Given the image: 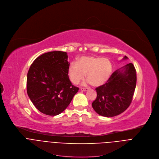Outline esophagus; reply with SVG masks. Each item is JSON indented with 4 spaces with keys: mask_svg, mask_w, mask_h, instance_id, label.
<instances>
[{
    "mask_svg": "<svg viewBox=\"0 0 159 159\" xmlns=\"http://www.w3.org/2000/svg\"><path fill=\"white\" fill-rule=\"evenodd\" d=\"M89 89V88H87V87H86V88H84V87H81L80 88V90H82V91H87V90H88Z\"/></svg>",
    "mask_w": 159,
    "mask_h": 159,
    "instance_id": "esophagus-1",
    "label": "esophagus"
}]
</instances>
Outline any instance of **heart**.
Listing matches in <instances>:
<instances>
[{
    "label": "heart",
    "instance_id": "b5f03b06",
    "mask_svg": "<svg viewBox=\"0 0 159 159\" xmlns=\"http://www.w3.org/2000/svg\"><path fill=\"white\" fill-rule=\"evenodd\" d=\"M112 72V65L108 58L96 56L82 57L77 62H72L68 69V75L73 84H79L86 74L89 81L94 87L107 83Z\"/></svg>",
    "mask_w": 159,
    "mask_h": 159
}]
</instances>
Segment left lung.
<instances>
[{
  "mask_svg": "<svg viewBox=\"0 0 159 159\" xmlns=\"http://www.w3.org/2000/svg\"><path fill=\"white\" fill-rule=\"evenodd\" d=\"M136 73L134 65L129 63L121 71L113 72L104 85L96 88L97 98L92 106L98 114L112 117L121 114L129 106L137 84Z\"/></svg>",
  "mask_w": 159,
  "mask_h": 159,
  "instance_id": "1",
  "label": "left lung"
}]
</instances>
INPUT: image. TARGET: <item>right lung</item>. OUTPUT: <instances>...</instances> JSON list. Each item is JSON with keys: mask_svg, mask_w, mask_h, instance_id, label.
I'll return each instance as SVG.
<instances>
[{"mask_svg": "<svg viewBox=\"0 0 159 159\" xmlns=\"http://www.w3.org/2000/svg\"><path fill=\"white\" fill-rule=\"evenodd\" d=\"M66 52L45 53L31 64L27 75V93L42 113L56 116L69 106L79 89L71 83Z\"/></svg>", "mask_w": 159, "mask_h": 159, "instance_id": "right-lung-1", "label": "right lung"}]
</instances>
